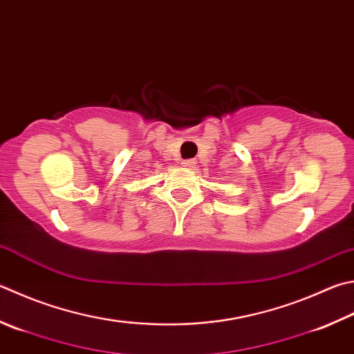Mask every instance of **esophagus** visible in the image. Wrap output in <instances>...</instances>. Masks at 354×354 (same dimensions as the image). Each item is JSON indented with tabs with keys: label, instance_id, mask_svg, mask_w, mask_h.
<instances>
[{
	"label": "esophagus",
	"instance_id": "1",
	"mask_svg": "<svg viewBox=\"0 0 354 354\" xmlns=\"http://www.w3.org/2000/svg\"><path fill=\"white\" fill-rule=\"evenodd\" d=\"M194 163H196L194 158H186V160H183V162H182V165L185 166V168H192V166H194Z\"/></svg>",
	"mask_w": 354,
	"mask_h": 354
}]
</instances>
